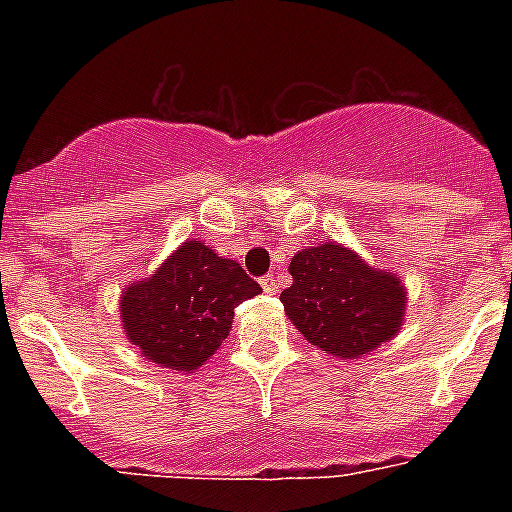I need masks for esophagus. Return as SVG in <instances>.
Returning a JSON list of instances; mask_svg holds the SVG:
<instances>
[{"label": "esophagus", "mask_w": 512, "mask_h": 512, "mask_svg": "<svg viewBox=\"0 0 512 512\" xmlns=\"http://www.w3.org/2000/svg\"><path fill=\"white\" fill-rule=\"evenodd\" d=\"M262 289H265V294H277L280 292V280H277V275H265L260 280Z\"/></svg>", "instance_id": "esophagus-1"}]
</instances>
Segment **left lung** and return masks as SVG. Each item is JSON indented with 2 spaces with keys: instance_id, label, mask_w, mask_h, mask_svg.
I'll return each mask as SVG.
<instances>
[{
  "instance_id": "1",
  "label": "left lung",
  "mask_w": 512,
  "mask_h": 512,
  "mask_svg": "<svg viewBox=\"0 0 512 512\" xmlns=\"http://www.w3.org/2000/svg\"><path fill=\"white\" fill-rule=\"evenodd\" d=\"M292 287L280 294L289 322L309 344L339 359H359L396 337L406 289L394 272L374 270L354 250L324 242L289 262Z\"/></svg>"
}]
</instances>
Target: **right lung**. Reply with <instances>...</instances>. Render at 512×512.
Listing matches in <instances>:
<instances>
[{
    "label": "right lung",
    "instance_id": "add662e5",
    "mask_svg": "<svg viewBox=\"0 0 512 512\" xmlns=\"http://www.w3.org/2000/svg\"><path fill=\"white\" fill-rule=\"evenodd\" d=\"M260 292L235 260L188 240L156 275L123 289V329L146 359L190 374L225 342L237 304Z\"/></svg>",
    "mask_w": 512,
    "mask_h": 512
}]
</instances>
